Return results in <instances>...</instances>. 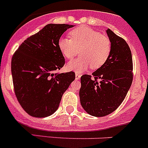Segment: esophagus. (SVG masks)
<instances>
[{
  "instance_id": "esophagus-1",
  "label": "esophagus",
  "mask_w": 148,
  "mask_h": 148,
  "mask_svg": "<svg viewBox=\"0 0 148 148\" xmlns=\"http://www.w3.org/2000/svg\"><path fill=\"white\" fill-rule=\"evenodd\" d=\"M80 78H81V74H79V73H75V79L78 80Z\"/></svg>"
}]
</instances>
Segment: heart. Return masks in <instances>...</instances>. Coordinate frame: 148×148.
<instances>
[{
	"label": "heart",
	"mask_w": 148,
	"mask_h": 148,
	"mask_svg": "<svg viewBox=\"0 0 148 148\" xmlns=\"http://www.w3.org/2000/svg\"><path fill=\"white\" fill-rule=\"evenodd\" d=\"M70 39L61 38L59 47L65 58L72 59L80 56L67 64V69L76 73L98 69L106 63L110 55L111 42L108 36L87 26H81L70 32Z\"/></svg>",
	"instance_id": "b5f03b06"
}]
</instances>
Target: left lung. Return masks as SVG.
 I'll use <instances>...</instances> for the list:
<instances>
[{"instance_id":"1","label":"left lung","mask_w":148,"mask_h":148,"mask_svg":"<svg viewBox=\"0 0 148 148\" xmlns=\"http://www.w3.org/2000/svg\"><path fill=\"white\" fill-rule=\"evenodd\" d=\"M106 32L111 42L108 59L92 75L81 77V104L95 116L114 112L124 101L133 81L132 54L128 43L110 29Z\"/></svg>"}]
</instances>
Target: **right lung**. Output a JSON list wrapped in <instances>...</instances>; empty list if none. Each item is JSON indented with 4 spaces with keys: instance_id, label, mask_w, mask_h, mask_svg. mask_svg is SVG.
<instances>
[{
    "instance_id": "add662e5",
    "label": "right lung",
    "mask_w": 148,
    "mask_h": 148,
    "mask_svg": "<svg viewBox=\"0 0 148 148\" xmlns=\"http://www.w3.org/2000/svg\"><path fill=\"white\" fill-rule=\"evenodd\" d=\"M67 24H48L22 43L12 56L14 90L25 112L35 117H45L57 110L62 97L75 80V73H59L65 60L59 40Z\"/></svg>"
}]
</instances>
